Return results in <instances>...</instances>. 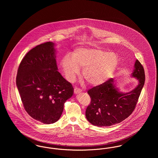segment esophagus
<instances>
[{
  "mask_svg": "<svg viewBox=\"0 0 158 158\" xmlns=\"http://www.w3.org/2000/svg\"><path fill=\"white\" fill-rule=\"evenodd\" d=\"M81 92V90L80 89H79V88H75L74 89V94H79Z\"/></svg>",
  "mask_w": 158,
  "mask_h": 158,
  "instance_id": "1",
  "label": "esophagus"
}]
</instances>
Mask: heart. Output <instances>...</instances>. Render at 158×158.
I'll list each match as a JSON object with an SVG mask.
<instances>
[{"label": "heart", "instance_id": "heart-1", "mask_svg": "<svg viewBox=\"0 0 158 158\" xmlns=\"http://www.w3.org/2000/svg\"><path fill=\"white\" fill-rule=\"evenodd\" d=\"M119 63L117 54L101 48H76L72 57L67 54L63 57L60 66L69 81H73L83 68L82 74L91 85H98L110 78Z\"/></svg>", "mask_w": 158, "mask_h": 158}]
</instances>
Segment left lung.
Segmentation results:
<instances>
[{
  "mask_svg": "<svg viewBox=\"0 0 158 158\" xmlns=\"http://www.w3.org/2000/svg\"><path fill=\"white\" fill-rule=\"evenodd\" d=\"M131 76L138 81V85L128 92H120L113 78L88 90L91 102L85 115L90 123L98 127L110 126L124 120L133 113L145 81L144 68L138 60Z\"/></svg>",
  "mask_w": 158,
  "mask_h": 158,
  "instance_id": "1",
  "label": "left lung"
}]
</instances>
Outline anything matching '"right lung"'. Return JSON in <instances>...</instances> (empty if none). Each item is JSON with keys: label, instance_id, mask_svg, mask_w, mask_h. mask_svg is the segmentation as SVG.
<instances>
[{"label": "right lung", "instance_id": "right-lung-1", "mask_svg": "<svg viewBox=\"0 0 158 158\" xmlns=\"http://www.w3.org/2000/svg\"><path fill=\"white\" fill-rule=\"evenodd\" d=\"M54 43L46 42L31 49L21 61L16 86L23 107L31 117L44 124L59 120L73 88L57 71Z\"/></svg>", "mask_w": 158, "mask_h": 158}]
</instances>
